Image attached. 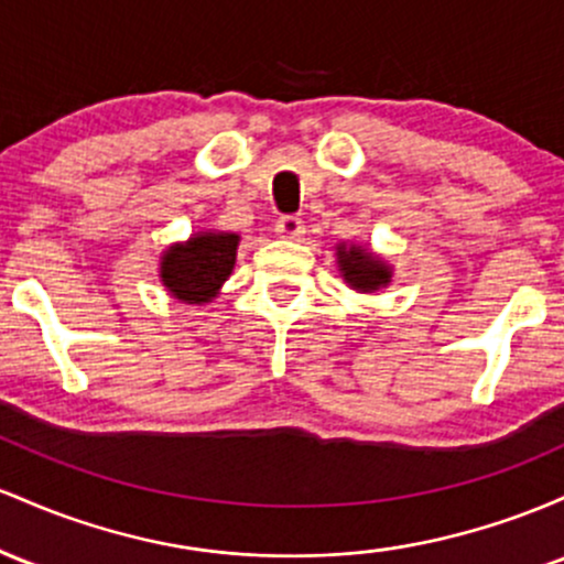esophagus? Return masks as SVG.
<instances>
[{
  "label": "esophagus",
  "instance_id": "esophagus-1",
  "mask_svg": "<svg viewBox=\"0 0 564 564\" xmlns=\"http://www.w3.org/2000/svg\"><path fill=\"white\" fill-rule=\"evenodd\" d=\"M303 231H306V226H303L299 215H282V218L276 220V234H280L282 239H301Z\"/></svg>",
  "mask_w": 564,
  "mask_h": 564
}]
</instances>
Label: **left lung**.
Instances as JSON below:
<instances>
[{
    "mask_svg": "<svg viewBox=\"0 0 564 564\" xmlns=\"http://www.w3.org/2000/svg\"><path fill=\"white\" fill-rule=\"evenodd\" d=\"M338 263L340 271H344V280L351 284L354 290H370L383 288L386 282L391 280V271L386 269L381 261L370 256V252L359 248H338Z\"/></svg>",
    "mask_w": 564,
    "mask_h": 564,
    "instance_id": "obj_1",
    "label": "left lung"
}]
</instances>
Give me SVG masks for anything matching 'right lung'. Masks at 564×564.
Segmentation results:
<instances>
[{
	"mask_svg": "<svg viewBox=\"0 0 564 564\" xmlns=\"http://www.w3.org/2000/svg\"><path fill=\"white\" fill-rule=\"evenodd\" d=\"M237 234H199L164 252L162 282L175 299L205 303L218 293L237 258Z\"/></svg>",
	"mask_w": 564,
	"mask_h": 564,
	"instance_id": "obj_1",
	"label": "right lung"
}]
</instances>
